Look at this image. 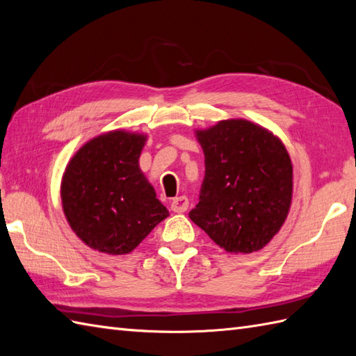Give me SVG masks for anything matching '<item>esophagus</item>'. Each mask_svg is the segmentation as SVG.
I'll list each match as a JSON object with an SVG mask.
<instances>
[{
    "instance_id": "1",
    "label": "esophagus",
    "mask_w": 356,
    "mask_h": 356,
    "mask_svg": "<svg viewBox=\"0 0 356 356\" xmlns=\"http://www.w3.org/2000/svg\"><path fill=\"white\" fill-rule=\"evenodd\" d=\"M171 209L174 211V213H185V211L188 209V199L185 197V195H180V197L172 199Z\"/></svg>"
}]
</instances>
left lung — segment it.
Listing matches in <instances>:
<instances>
[{
  "label": "left lung",
  "instance_id": "left-lung-1",
  "mask_svg": "<svg viewBox=\"0 0 356 356\" xmlns=\"http://www.w3.org/2000/svg\"><path fill=\"white\" fill-rule=\"evenodd\" d=\"M205 179L191 220L231 254L260 251L289 214L293 171L280 138L246 119L195 130Z\"/></svg>",
  "mask_w": 356,
  "mask_h": 356
}]
</instances>
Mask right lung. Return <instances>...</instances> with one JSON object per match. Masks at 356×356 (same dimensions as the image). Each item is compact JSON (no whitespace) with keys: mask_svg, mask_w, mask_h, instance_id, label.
I'll return each mask as SVG.
<instances>
[{"mask_svg":"<svg viewBox=\"0 0 356 356\" xmlns=\"http://www.w3.org/2000/svg\"><path fill=\"white\" fill-rule=\"evenodd\" d=\"M147 134L113 130L86 142L61 180L64 216L84 243L108 255L138 248L170 216L139 166Z\"/></svg>","mask_w":356,"mask_h":356,"instance_id":"right-lung-1","label":"right lung"}]
</instances>
